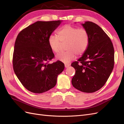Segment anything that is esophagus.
<instances>
[{"label": "esophagus", "mask_w": 124, "mask_h": 124, "mask_svg": "<svg viewBox=\"0 0 124 124\" xmlns=\"http://www.w3.org/2000/svg\"><path fill=\"white\" fill-rule=\"evenodd\" d=\"M69 66H70V64H67V63H65V68H67V67H68Z\"/></svg>", "instance_id": "obj_1"}]
</instances>
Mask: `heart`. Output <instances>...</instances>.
<instances>
[{"label": "heart", "mask_w": 124, "mask_h": 124, "mask_svg": "<svg viewBox=\"0 0 124 124\" xmlns=\"http://www.w3.org/2000/svg\"><path fill=\"white\" fill-rule=\"evenodd\" d=\"M58 35H51L48 42L52 51L56 53L60 52L62 42H67L66 50L67 51L59 54L56 57L57 60L63 63L70 62L77 55H83L89 44V34L84 28L65 25L59 30Z\"/></svg>", "instance_id": "obj_1"}]
</instances>
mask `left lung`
<instances>
[{
  "label": "left lung",
  "instance_id": "8db88e82",
  "mask_svg": "<svg viewBox=\"0 0 124 124\" xmlns=\"http://www.w3.org/2000/svg\"><path fill=\"white\" fill-rule=\"evenodd\" d=\"M82 25L88 32L90 42L82 56L71 64L75 69L71 83L79 91L93 93L109 78L114 66L115 51L109 37L98 25L87 21Z\"/></svg>",
  "mask_w": 124,
  "mask_h": 124
}]
</instances>
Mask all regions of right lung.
<instances>
[{
    "mask_svg": "<svg viewBox=\"0 0 124 124\" xmlns=\"http://www.w3.org/2000/svg\"><path fill=\"white\" fill-rule=\"evenodd\" d=\"M62 21H37L21 31L16 39L13 54L14 72L24 87L30 92L42 93L54 88L64 69L54 57L48 39Z\"/></svg>",
    "mask_w": 124,
    "mask_h": 124,
    "instance_id": "add662e5",
    "label": "right lung"
}]
</instances>
